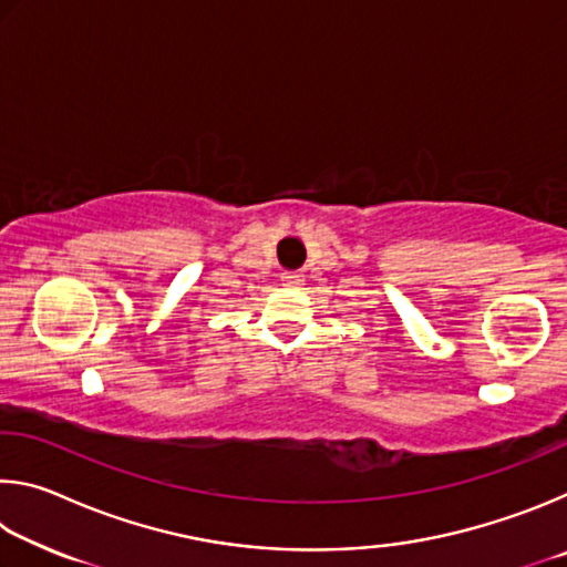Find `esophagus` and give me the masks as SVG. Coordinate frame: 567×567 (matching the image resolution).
Here are the masks:
<instances>
[{
    "mask_svg": "<svg viewBox=\"0 0 567 567\" xmlns=\"http://www.w3.org/2000/svg\"><path fill=\"white\" fill-rule=\"evenodd\" d=\"M282 285L285 287H300V285H305V275H300V272H285L282 275Z\"/></svg>",
    "mask_w": 567,
    "mask_h": 567,
    "instance_id": "1",
    "label": "esophagus"
}]
</instances>
